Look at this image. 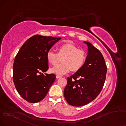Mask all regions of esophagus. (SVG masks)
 <instances>
[{
  "mask_svg": "<svg viewBox=\"0 0 126 126\" xmlns=\"http://www.w3.org/2000/svg\"><path fill=\"white\" fill-rule=\"evenodd\" d=\"M61 77H62L61 76H60V75H57V76H56V78H57V79L60 78H61Z\"/></svg>",
  "mask_w": 126,
  "mask_h": 126,
  "instance_id": "1",
  "label": "esophagus"
}]
</instances>
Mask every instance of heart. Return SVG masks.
Returning <instances> with one entry per match:
<instances>
[{
  "label": "heart",
  "instance_id": "b5f03b06",
  "mask_svg": "<svg viewBox=\"0 0 126 126\" xmlns=\"http://www.w3.org/2000/svg\"><path fill=\"white\" fill-rule=\"evenodd\" d=\"M57 50L58 54L51 50L47 54L48 61L52 65H56L62 59L63 63L51 69V72L57 75H63L70 70L76 72L79 70L86 61V52L72 44L61 45Z\"/></svg>",
  "mask_w": 126,
  "mask_h": 126
}]
</instances>
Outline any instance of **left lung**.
I'll return each instance as SVG.
<instances>
[{
	"mask_svg": "<svg viewBox=\"0 0 126 126\" xmlns=\"http://www.w3.org/2000/svg\"><path fill=\"white\" fill-rule=\"evenodd\" d=\"M83 43L88 46L86 61L79 70L68 78L63 92L68 104L77 107L89 103L99 95L107 72L105 60L100 51L89 42Z\"/></svg>",
	"mask_w": 126,
	"mask_h": 126,
	"instance_id": "1",
	"label": "left lung"
}]
</instances>
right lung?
I'll return each mask as SVG.
<instances>
[{
    "label": "right lung",
    "instance_id": "obj_1",
    "mask_svg": "<svg viewBox=\"0 0 126 126\" xmlns=\"http://www.w3.org/2000/svg\"><path fill=\"white\" fill-rule=\"evenodd\" d=\"M61 37L35 35L29 38L16 56L13 79L20 95L30 103L46 97L55 80L53 74H44L48 69L47 54Z\"/></svg>",
    "mask_w": 126,
    "mask_h": 126
}]
</instances>
